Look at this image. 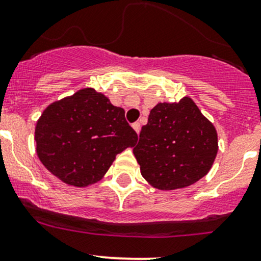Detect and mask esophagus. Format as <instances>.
I'll return each instance as SVG.
<instances>
[{
    "label": "esophagus",
    "mask_w": 261,
    "mask_h": 261,
    "mask_svg": "<svg viewBox=\"0 0 261 261\" xmlns=\"http://www.w3.org/2000/svg\"><path fill=\"white\" fill-rule=\"evenodd\" d=\"M132 127H133V129L137 132V134H138L139 132H141V123H138V122L133 123V125H132Z\"/></svg>",
    "instance_id": "obj_1"
}]
</instances>
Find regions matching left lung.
<instances>
[{"instance_id": "1", "label": "left lung", "mask_w": 261, "mask_h": 261, "mask_svg": "<svg viewBox=\"0 0 261 261\" xmlns=\"http://www.w3.org/2000/svg\"><path fill=\"white\" fill-rule=\"evenodd\" d=\"M133 153L150 186L181 189L208 174L218 153V133L194 100L183 97L150 111Z\"/></svg>"}]
</instances>
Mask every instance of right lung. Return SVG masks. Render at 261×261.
Returning <instances> with one entry per match:
<instances>
[{
	"mask_svg": "<svg viewBox=\"0 0 261 261\" xmlns=\"http://www.w3.org/2000/svg\"><path fill=\"white\" fill-rule=\"evenodd\" d=\"M36 152L47 170L68 186L88 187L105 176L117 154L138 136L103 93L83 88L51 103L35 129Z\"/></svg>",
	"mask_w": 261,
	"mask_h": 261,
	"instance_id": "obj_1",
	"label": "right lung"
}]
</instances>
